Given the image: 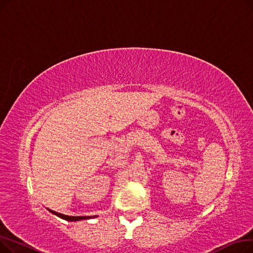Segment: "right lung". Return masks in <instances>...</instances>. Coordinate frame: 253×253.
I'll return each mask as SVG.
<instances>
[{"label":"right lung","instance_id":"right-lung-1","mask_svg":"<svg viewBox=\"0 0 253 253\" xmlns=\"http://www.w3.org/2000/svg\"><path fill=\"white\" fill-rule=\"evenodd\" d=\"M50 212H52L53 214L57 215L58 217L62 218V219H65V220H69V221H77V220H81V219H89V218H93V217H96L95 215H92V216H69V215H64V214H61V213H57V212L53 211V210H50L48 209Z\"/></svg>","mask_w":253,"mask_h":253}]
</instances>
